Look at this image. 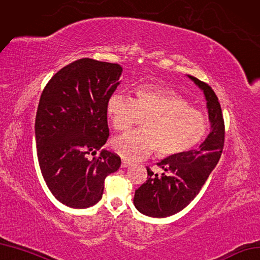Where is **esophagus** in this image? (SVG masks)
Returning <instances> with one entry per match:
<instances>
[{
  "label": "esophagus",
  "mask_w": 260,
  "mask_h": 260,
  "mask_svg": "<svg viewBox=\"0 0 260 260\" xmlns=\"http://www.w3.org/2000/svg\"><path fill=\"white\" fill-rule=\"evenodd\" d=\"M130 165H131V162H129V161H127V160H122L121 161V168H127Z\"/></svg>",
  "instance_id": "esophagus-1"
}]
</instances>
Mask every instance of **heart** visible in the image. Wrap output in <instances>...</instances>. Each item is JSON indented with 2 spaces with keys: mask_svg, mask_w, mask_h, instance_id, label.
<instances>
[{
  "mask_svg": "<svg viewBox=\"0 0 260 260\" xmlns=\"http://www.w3.org/2000/svg\"><path fill=\"white\" fill-rule=\"evenodd\" d=\"M106 114L116 131H126L140 117L144 130H133L113 139V149L126 160H142L156 149L159 157H171L198 146L209 130L205 116L189 102L167 87L157 84L136 89V99L112 94Z\"/></svg>",
  "mask_w": 260,
  "mask_h": 260,
  "instance_id": "obj_1",
  "label": "heart"
}]
</instances>
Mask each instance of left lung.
I'll list each match as a JSON object with an SVG mask.
<instances>
[{
  "label": "left lung",
  "instance_id": "obj_1",
  "mask_svg": "<svg viewBox=\"0 0 260 260\" xmlns=\"http://www.w3.org/2000/svg\"><path fill=\"white\" fill-rule=\"evenodd\" d=\"M204 93L211 131L199 148L168 157L158 166L160 176L147 168V181L139 187L133 203L139 212L151 217H168L186 208L199 193L219 161L225 141L221 107L213 89L198 78L188 75Z\"/></svg>",
  "mask_w": 260,
  "mask_h": 260
}]
</instances>
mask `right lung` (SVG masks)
Segmentation results:
<instances>
[{
    "label": "right lung",
    "mask_w": 260,
    "mask_h": 260,
    "mask_svg": "<svg viewBox=\"0 0 260 260\" xmlns=\"http://www.w3.org/2000/svg\"><path fill=\"white\" fill-rule=\"evenodd\" d=\"M122 68L89 58L76 60L51 77L42 92L35 140L41 172L55 198L86 209L102 198L105 177L120 157L102 149L110 136L106 103L119 85Z\"/></svg>",
    "instance_id": "add662e5"
}]
</instances>
